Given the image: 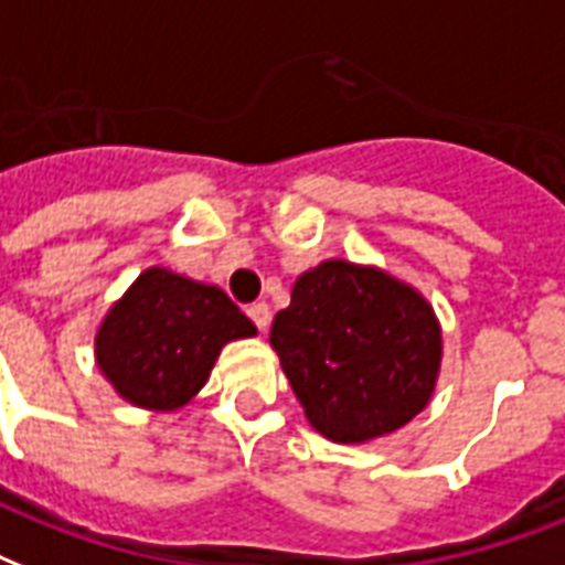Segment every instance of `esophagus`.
Segmentation results:
<instances>
[{"mask_svg": "<svg viewBox=\"0 0 565 565\" xmlns=\"http://www.w3.org/2000/svg\"><path fill=\"white\" fill-rule=\"evenodd\" d=\"M247 315H250L253 323H256L262 332L270 327V306L268 303H253L250 309H247Z\"/></svg>", "mask_w": 565, "mask_h": 565, "instance_id": "obj_1", "label": "esophagus"}]
</instances>
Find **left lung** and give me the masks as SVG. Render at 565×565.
<instances>
[{"label": "left lung", "instance_id": "obj_1", "mask_svg": "<svg viewBox=\"0 0 565 565\" xmlns=\"http://www.w3.org/2000/svg\"><path fill=\"white\" fill-rule=\"evenodd\" d=\"M270 344L306 418L332 441L404 427L430 401L441 360L430 303L383 270L342 259L297 279Z\"/></svg>", "mask_w": 565, "mask_h": 565}]
</instances>
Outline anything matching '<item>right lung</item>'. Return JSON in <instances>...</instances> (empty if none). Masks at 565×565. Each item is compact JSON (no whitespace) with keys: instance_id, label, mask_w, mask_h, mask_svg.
<instances>
[{"instance_id":"obj_1","label":"right lung","mask_w":565,"mask_h":565,"mask_svg":"<svg viewBox=\"0 0 565 565\" xmlns=\"http://www.w3.org/2000/svg\"><path fill=\"white\" fill-rule=\"evenodd\" d=\"M256 327L217 286L150 268L96 332V365L129 404L177 409L209 380L217 353Z\"/></svg>"}]
</instances>
